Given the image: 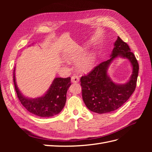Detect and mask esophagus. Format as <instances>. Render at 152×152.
<instances>
[{
  "mask_svg": "<svg viewBox=\"0 0 152 152\" xmlns=\"http://www.w3.org/2000/svg\"><path fill=\"white\" fill-rule=\"evenodd\" d=\"M71 80L73 83H77L78 82H79V78L77 75H73L71 78Z\"/></svg>",
  "mask_w": 152,
  "mask_h": 152,
  "instance_id": "obj_1",
  "label": "esophagus"
}]
</instances>
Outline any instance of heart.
Masks as SVG:
<instances>
[{"instance_id": "b5f03b06", "label": "heart", "mask_w": 152, "mask_h": 152, "mask_svg": "<svg viewBox=\"0 0 152 152\" xmlns=\"http://www.w3.org/2000/svg\"><path fill=\"white\" fill-rule=\"evenodd\" d=\"M82 56V51L80 50H72L68 51L65 54V59L68 62L75 61L80 59ZM96 56L94 53H91L89 54L82 58L78 63L77 66L79 70L82 72H87L92 70L95 65Z\"/></svg>"}]
</instances>
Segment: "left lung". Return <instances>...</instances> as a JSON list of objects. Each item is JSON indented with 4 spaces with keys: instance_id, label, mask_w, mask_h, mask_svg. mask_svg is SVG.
<instances>
[{
    "instance_id": "left-lung-1",
    "label": "left lung",
    "mask_w": 152,
    "mask_h": 152,
    "mask_svg": "<svg viewBox=\"0 0 152 152\" xmlns=\"http://www.w3.org/2000/svg\"><path fill=\"white\" fill-rule=\"evenodd\" d=\"M110 56L108 60L101 63L87 75L80 78L85 104L91 111L99 114L113 112L125 103L134 93L138 75L139 65L134 54L119 37L114 43ZM117 57L129 59L133 67L130 80L123 85L115 83L107 73L109 65Z\"/></svg>"
}]
</instances>
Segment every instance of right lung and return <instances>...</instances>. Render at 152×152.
<instances>
[{
  "instance_id": "add662e5",
  "label": "right lung",
  "mask_w": 152,
  "mask_h": 152,
  "mask_svg": "<svg viewBox=\"0 0 152 152\" xmlns=\"http://www.w3.org/2000/svg\"><path fill=\"white\" fill-rule=\"evenodd\" d=\"M15 72V67L14 69L13 80L18 98L29 112L41 117H50L56 115L61 111L66 101L67 90L71 85L70 77L65 79L55 78L44 96L32 99L25 97L18 89Z\"/></svg>"
}]
</instances>
